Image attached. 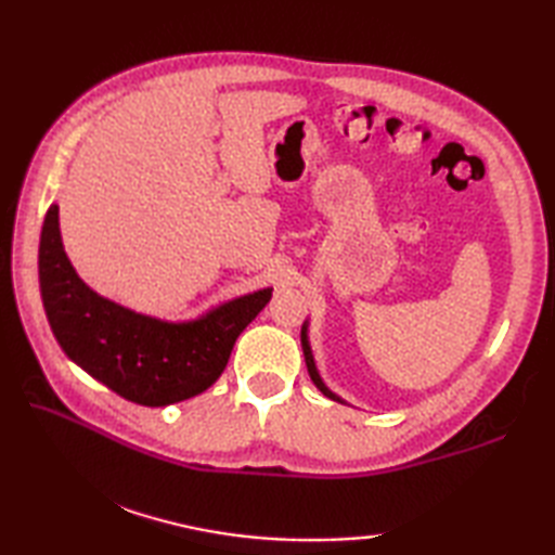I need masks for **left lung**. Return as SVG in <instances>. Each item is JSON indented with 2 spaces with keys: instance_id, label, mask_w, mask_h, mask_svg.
<instances>
[{
  "instance_id": "obj_1",
  "label": "left lung",
  "mask_w": 555,
  "mask_h": 555,
  "mask_svg": "<svg viewBox=\"0 0 555 555\" xmlns=\"http://www.w3.org/2000/svg\"><path fill=\"white\" fill-rule=\"evenodd\" d=\"M300 344H302V352H305V364H308V372H310V379L314 382V386L320 388V391L332 398V400H338V403H346L344 398H338L334 391H328V386L322 382L320 372H317V364H314V356H312V348H310V340H308V322L302 324V332H300Z\"/></svg>"
}]
</instances>
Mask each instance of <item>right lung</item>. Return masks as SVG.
<instances>
[{
  "label": "right lung",
  "instance_id": "1",
  "mask_svg": "<svg viewBox=\"0 0 555 555\" xmlns=\"http://www.w3.org/2000/svg\"><path fill=\"white\" fill-rule=\"evenodd\" d=\"M38 269L47 322L68 360L147 408L207 391L227 367L235 338L271 298V288H262L179 324L138 314L98 296L76 274L64 253L56 205L42 223Z\"/></svg>",
  "mask_w": 555,
  "mask_h": 555
}]
</instances>
